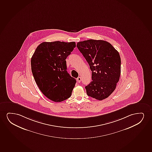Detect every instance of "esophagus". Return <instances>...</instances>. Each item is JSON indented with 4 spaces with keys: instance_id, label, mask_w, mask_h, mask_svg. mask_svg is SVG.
<instances>
[{
    "instance_id": "obj_1",
    "label": "esophagus",
    "mask_w": 152,
    "mask_h": 152,
    "mask_svg": "<svg viewBox=\"0 0 152 152\" xmlns=\"http://www.w3.org/2000/svg\"><path fill=\"white\" fill-rule=\"evenodd\" d=\"M81 78L80 77H78L77 78V81H78V83H80V82H81Z\"/></svg>"
}]
</instances>
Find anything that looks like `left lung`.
Here are the masks:
<instances>
[{"label":"left lung","instance_id":"1","mask_svg":"<svg viewBox=\"0 0 152 152\" xmlns=\"http://www.w3.org/2000/svg\"><path fill=\"white\" fill-rule=\"evenodd\" d=\"M77 47L89 64L92 81L85 87L87 95L102 101L114 91L121 75L118 51L108 42L88 39L79 42Z\"/></svg>","mask_w":152,"mask_h":152}]
</instances>
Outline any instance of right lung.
<instances>
[{
  "instance_id": "1",
  "label": "right lung",
  "mask_w": 152,
  "mask_h": 152,
  "mask_svg": "<svg viewBox=\"0 0 152 152\" xmlns=\"http://www.w3.org/2000/svg\"><path fill=\"white\" fill-rule=\"evenodd\" d=\"M76 46L75 42H43L31 59V71L39 90L48 99L61 102L70 97L76 79L67 73L65 59Z\"/></svg>"
}]
</instances>
